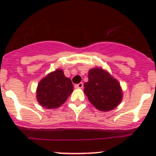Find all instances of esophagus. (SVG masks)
<instances>
[{"instance_id": "34e87169", "label": "esophagus", "mask_w": 156, "mask_h": 156, "mask_svg": "<svg viewBox=\"0 0 156 156\" xmlns=\"http://www.w3.org/2000/svg\"><path fill=\"white\" fill-rule=\"evenodd\" d=\"M83 83H80L78 84H76L75 85V88H83Z\"/></svg>"}]
</instances>
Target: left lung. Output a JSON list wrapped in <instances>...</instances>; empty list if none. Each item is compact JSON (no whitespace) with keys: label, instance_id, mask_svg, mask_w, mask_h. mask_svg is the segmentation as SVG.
I'll use <instances>...</instances> for the list:
<instances>
[{"label":"left lung","instance_id":"obj_1","mask_svg":"<svg viewBox=\"0 0 156 156\" xmlns=\"http://www.w3.org/2000/svg\"><path fill=\"white\" fill-rule=\"evenodd\" d=\"M84 94L98 110L111 111L120 104L122 91L119 81L101 67L88 72V81L83 85Z\"/></svg>","mask_w":156,"mask_h":156}]
</instances>
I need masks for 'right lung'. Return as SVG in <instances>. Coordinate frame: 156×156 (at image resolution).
Here are the masks:
<instances>
[{"instance_id": "add662e5", "label": "right lung", "mask_w": 156, "mask_h": 156, "mask_svg": "<svg viewBox=\"0 0 156 156\" xmlns=\"http://www.w3.org/2000/svg\"><path fill=\"white\" fill-rule=\"evenodd\" d=\"M73 91L71 80L64 75L62 69H58L40 81L37 88V99L44 108H57L66 102Z\"/></svg>"}]
</instances>
